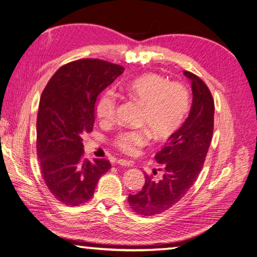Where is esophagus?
<instances>
[{"label":"esophagus","instance_id":"esophagus-1","mask_svg":"<svg viewBox=\"0 0 257 257\" xmlns=\"http://www.w3.org/2000/svg\"><path fill=\"white\" fill-rule=\"evenodd\" d=\"M117 163L122 165V166H134V162H133V161L124 160V159H119V160L117 161Z\"/></svg>","mask_w":257,"mask_h":257}]
</instances>
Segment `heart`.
<instances>
[{"label": "heart", "instance_id": "b5f03b06", "mask_svg": "<svg viewBox=\"0 0 257 257\" xmlns=\"http://www.w3.org/2000/svg\"><path fill=\"white\" fill-rule=\"evenodd\" d=\"M129 97L141 105L143 110L141 124L147 128L122 130L112 143L121 152L134 156L151 141V134L158 140H163L182 126L189 107V92L180 82H169L157 73H146L129 81L122 86ZM118 105L116 94L106 91L96 103V115L104 121L115 118Z\"/></svg>", "mask_w": 257, "mask_h": 257}]
</instances>
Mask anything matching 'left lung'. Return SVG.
I'll list each match as a JSON object with an SVG mask.
<instances>
[{
  "instance_id": "8db88e82",
  "label": "left lung",
  "mask_w": 257,
  "mask_h": 257,
  "mask_svg": "<svg viewBox=\"0 0 257 257\" xmlns=\"http://www.w3.org/2000/svg\"><path fill=\"white\" fill-rule=\"evenodd\" d=\"M184 74L192 81L193 104L183 126L156 154L162 176L146 175L140 192L128 197L130 208L141 216L162 213L180 201L196 182L209 150L214 116L212 95L200 77L189 71Z\"/></svg>"
}]
</instances>
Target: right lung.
<instances>
[{
  "instance_id": "obj_1",
  "label": "right lung",
  "mask_w": 257,
  "mask_h": 257,
  "mask_svg": "<svg viewBox=\"0 0 257 257\" xmlns=\"http://www.w3.org/2000/svg\"><path fill=\"white\" fill-rule=\"evenodd\" d=\"M121 65L81 59L62 65L41 94L37 116V156L50 193L67 206L92 198L108 160L84 158L82 135L94 126L98 95L123 72Z\"/></svg>"
}]
</instances>
